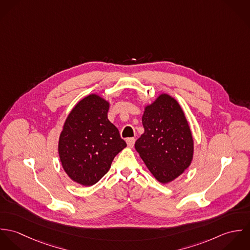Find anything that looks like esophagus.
Wrapping results in <instances>:
<instances>
[{
    "label": "esophagus",
    "mask_w": 250,
    "mask_h": 250,
    "mask_svg": "<svg viewBox=\"0 0 250 250\" xmlns=\"http://www.w3.org/2000/svg\"><path fill=\"white\" fill-rule=\"evenodd\" d=\"M126 143L129 148H133L134 147V144H135V139L134 138H130V139H127L126 140Z\"/></svg>",
    "instance_id": "obj_1"
}]
</instances>
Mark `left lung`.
<instances>
[{
	"mask_svg": "<svg viewBox=\"0 0 250 250\" xmlns=\"http://www.w3.org/2000/svg\"><path fill=\"white\" fill-rule=\"evenodd\" d=\"M144 133L135 143L145 166L162 184L178 178L190 166L194 143L188 121L178 101L160 94L144 107Z\"/></svg>",
	"mask_w": 250,
	"mask_h": 250,
	"instance_id": "left-lung-1",
	"label": "left lung"
}]
</instances>
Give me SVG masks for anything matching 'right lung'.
Instances as JSON below:
<instances>
[{
  "label": "right lung",
  "instance_id": "add662e5",
  "mask_svg": "<svg viewBox=\"0 0 250 250\" xmlns=\"http://www.w3.org/2000/svg\"><path fill=\"white\" fill-rule=\"evenodd\" d=\"M109 102L92 93L69 112L59 139V156L73 182L89 187L110 168L114 157L127 144L107 119Z\"/></svg>",
  "mask_w": 250,
  "mask_h": 250
}]
</instances>
